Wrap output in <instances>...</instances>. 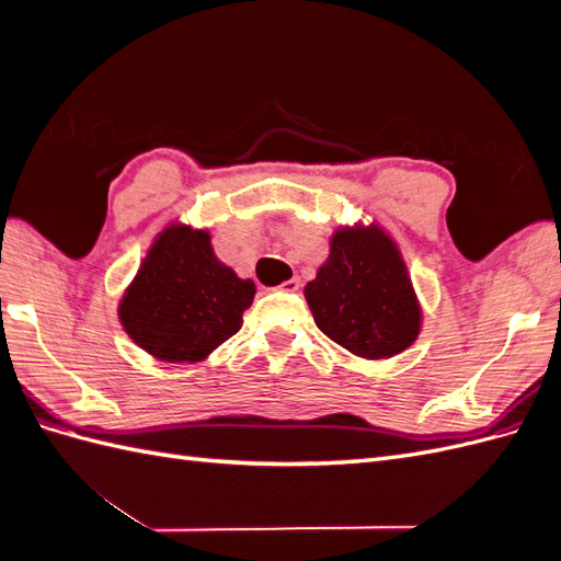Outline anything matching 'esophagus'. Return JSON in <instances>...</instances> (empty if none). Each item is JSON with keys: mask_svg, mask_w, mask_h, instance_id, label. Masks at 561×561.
<instances>
[{"mask_svg": "<svg viewBox=\"0 0 561 561\" xmlns=\"http://www.w3.org/2000/svg\"><path fill=\"white\" fill-rule=\"evenodd\" d=\"M280 290H285V293H299V290H301V280H299V278L285 280V283L280 285Z\"/></svg>", "mask_w": 561, "mask_h": 561, "instance_id": "34e87169", "label": "esophagus"}]
</instances>
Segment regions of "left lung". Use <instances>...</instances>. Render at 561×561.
<instances>
[{
  "label": "left lung",
  "mask_w": 561,
  "mask_h": 561,
  "mask_svg": "<svg viewBox=\"0 0 561 561\" xmlns=\"http://www.w3.org/2000/svg\"><path fill=\"white\" fill-rule=\"evenodd\" d=\"M304 297L318 330L360 358H390L412 346L421 328L412 280L379 229L336 231Z\"/></svg>",
  "instance_id": "8db88e82"
}]
</instances>
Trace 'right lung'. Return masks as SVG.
Wrapping results in <instances>:
<instances>
[{
	"mask_svg": "<svg viewBox=\"0 0 561 561\" xmlns=\"http://www.w3.org/2000/svg\"><path fill=\"white\" fill-rule=\"evenodd\" d=\"M254 283L215 257L208 231L168 227L149 248L118 318L140 348L165 363H196L241 330Z\"/></svg>",
	"mask_w": 561,
	"mask_h": 561,
	"instance_id": "add662e5",
	"label": "right lung"
}]
</instances>
